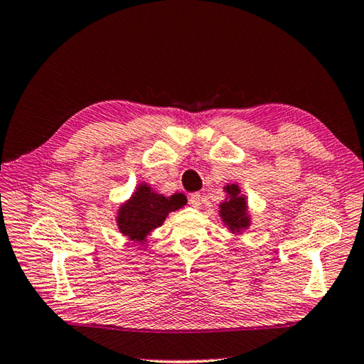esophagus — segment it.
Here are the masks:
<instances>
[{
	"label": "esophagus",
	"mask_w": 364,
	"mask_h": 364,
	"mask_svg": "<svg viewBox=\"0 0 364 364\" xmlns=\"http://www.w3.org/2000/svg\"><path fill=\"white\" fill-rule=\"evenodd\" d=\"M202 202H203V196L200 194V192H196V194H191L189 203H191L192 206H196V208H200Z\"/></svg>",
	"instance_id": "obj_1"
}]
</instances>
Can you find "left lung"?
Listing matches in <instances>:
<instances>
[{
  "label": "left lung",
  "mask_w": 364,
  "mask_h": 364,
  "mask_svg": "<svg viewBox=\"0 0 364 364\" xmlns=\"http://www.w3.org/2000/svg\"><path fill=\"white\" fill-rule=\"evenodd\" d=\"M224 191L227 192V198L219 205V216L232 233L238 235L251 225L246 196L241 194L238 184H227Z\"/></svg>",
  "instance_id": "8db88e82"
}]
</instances>
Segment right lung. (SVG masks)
I'll return each instance as SVG.
<instances>
[{"label":"right lung","mask_w":364,"mask_h":364,"mask_svg":"<svg viewBox=\"0 0 364 364\" xmlns=\"http://www.w3.org/2000/svg\"><path fill=\"white\" fill-rule=\"evenodd\" d=\"M186 202L181 194L166 197L154 192L146 183H140L129 200L119 206L118 229L127 240L145 245L148 235L164 224L168 213L180 210Z\"/></svg>","instance_id":"1"}]
</instances>
